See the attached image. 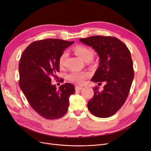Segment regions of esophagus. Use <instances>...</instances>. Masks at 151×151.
<instances>
[{"instance_id": "1", "label": "esophagus", "mask_w": 151, "mask_h": 151, "mask_svg": "<svg viewBox=\"0 0 151 151\" xmlns=\"http://www.w3.org/2000/svg\"><path fill=\"white\" fill-rule=\"evenodd\" d=\"M82 89V87H80V86L76 87V91H81Z\"/></svg>"}]
</instances>
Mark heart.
<instances>
[{"mask_svg":"<svg viewBox=\"0 0 151 151\" xmlns=\"http://www.w3.org/2000/svg\"><path fill=\"white\" fill-rule=\"evenodd\" d=\"M74 52L79 58H80L85 62H90L93 58L94 52L93 50L84 45H77L74 49ZM67 52H64L59 58V62L60 65H63L67 57ZM89 75L86 72L72 71L67 76V78L70 82L76 83L77 84H81L84 82V80L88 77Z\"/></svg>","mask_w":151,"mask_h":151,"instance_id":"b5f03b06","label":"heart"}]
</instances>
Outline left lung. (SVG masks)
<instances>
[{"mask_svg":"<svg viewBox=\"0 0 151 151\" xmlns=\"http://www.w3.org/2000/svg\"><path fill=\"white\" fill-rule=\"evenodd\" d=\"M79 40L92 47L99 58L91 81L99 85L105 83L102 91L93 88L94 95L88 102L87 107L96 117H111L123 106L131 89L134 76L131 52L116 37L97 35Z\"/></svg>","mask_w":151,"mask_h":151,"instance_id":"obj_1","label":"left lung"}]
</instances>
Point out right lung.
Segmentation results:
<instances>
[{"mask_svg": "<svg viewBox=\"0 0 151 151\" xmlns=\"http://www.w3.org/2000/svg\"><path fill=\"white\" fill-rule=\"evenodd\" d=\"M74 42L58 39L41 40L30 44L19 62V86L30 106L47 119L64 116L68 109L69 97L75 93L70 83L59 87L51 83L59 70V58Z\"/></svg>", "mask_w": 151, "mask_h": 151, "instance_id": "1", "label": "right lung"}]
</instances>
